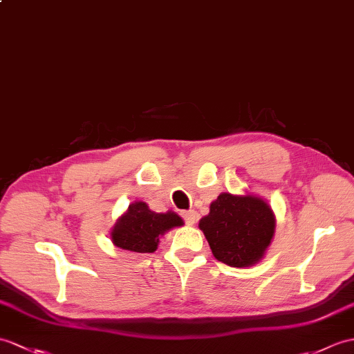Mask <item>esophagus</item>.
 Masks as SVG:
<instances>
[{
    "instance_id": "esophagus-1",
    "label": "esophagus",
    "mask_w": 354,
    "mask_h": 354,
    "mask_svg": "<svg viewBox=\"0 0 354 354\" xmlns=\"http://www.w3.org/2000/svg\"><path fill=\"white\" fill-rule=\"evenodd\" d=\"M196 212L194 211H183V218H184V221L187 225H190V226H193L194 223H196Z\"/></svg>"
}]
</instances>
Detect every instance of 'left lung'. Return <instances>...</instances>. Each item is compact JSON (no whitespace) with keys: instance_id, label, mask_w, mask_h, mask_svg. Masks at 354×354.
<instances>
[{"instance_id":"1","label":"left lung","mask_w":354,"mask_h":354,"mask_svg":"<svg viewBox=\"0 0 354 354\" xmlns=\"http://www.w3.org/2000/svg\"><path fill=\"white\" fill-rule=\"evenodd\" d=\"M274 223L273 211L259 197L221 193L199 227L216 259L231 267H249L264 257Z\"/></svg>"}]
</instances>
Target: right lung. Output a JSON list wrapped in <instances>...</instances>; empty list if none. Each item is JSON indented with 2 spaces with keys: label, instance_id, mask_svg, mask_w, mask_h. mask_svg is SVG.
<instances>
[{
  "label": "right lung",
  "instance_id": "add662e5",
  "mask_svg": "<svg viewBox=\"0 0 354 354\" xmlns=\"http://www.w3.org/2000/svg\"><path fill=\"white\" fill-rule=\"evenodd\" d=\"M183 225V218L174 211L153 212L145 202H136L119 218L111 232V240L123 250L152 253L157 250L160 235Z\"/></svg>",
  "mask_w": 354,
  "mask_h": 354
}]
</instances>
